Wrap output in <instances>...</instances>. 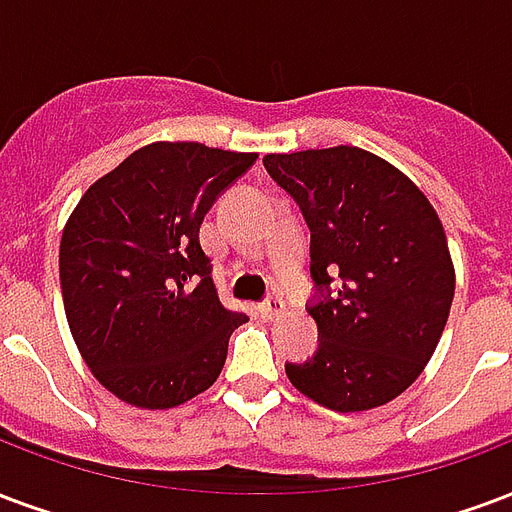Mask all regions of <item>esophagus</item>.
Returning <instances> with one entry per match:
<instances>
[{
  "label": "esophagus",
  "mask_w": 512,
  "mask_h": 512,
  "mask_svg": "<svg viewBox=\"0 0 512 512\" xmlns=\"http://www.w3.org/2000/svg\"><path fill=\"white\" fill-rule=\"evenodd\" d=\"M257 312H260V317H266V320H274V317H279V314L285 312V301L282 298H268L266 304L257 306Z\"/></svg>",
  "instance_id": "1"
}]
</instances>
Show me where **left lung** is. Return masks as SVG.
<instances>
[{
    "instance_id": "1",
    "label": "left lung",
    "mask_w": 512,
    "mask_h": 512,
    "mask_svg": "<svg viewBox=\"0 0 512 512\" xmlns=\"http://www.w3.org/2000/svg\"><path fill=\"white\" fill-rule=\"evenodd\" d=\"M268 176L312 230L309 306L320 347L287 363L298 391L363 412L418 380L448 323L456 271L429 198L399 168L358 146L266 154Z\"/></svg>"
}]
</instances>
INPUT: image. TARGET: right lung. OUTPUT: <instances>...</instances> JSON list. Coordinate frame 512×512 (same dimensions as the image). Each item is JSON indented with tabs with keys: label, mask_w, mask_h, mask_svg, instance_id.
Wrapping results in <instances>:
<instances>
[{
	"label": "right lung",
	"mask_w": 512,
	"mask_h": 512,
	"mask_svg": "<svg viewBox=\"0 0 512 512\" xmlns=\"http://www.w3.org/2000/svg\"><path fill=\"white\" fill-rule=\"evenodd\" d=\"M257 154L160 140L83 192L59 246L64 314L113 396L170 410L217 382L246 314L222 306L200 225Z\"/></svg>",
	"instance_id": "right-lung-1"
}]
</instances>
